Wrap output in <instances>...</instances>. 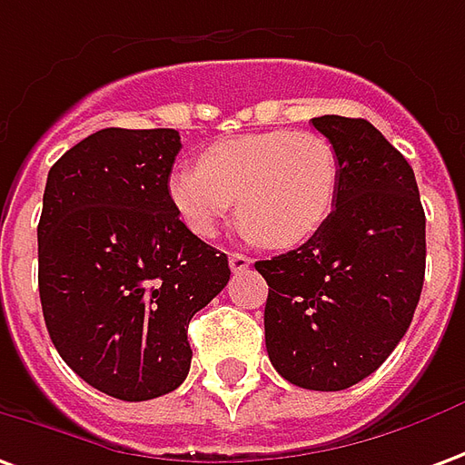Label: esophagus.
Returning <instances> with one entry per match:
<instances>
[{
  "mask_svg": "<svg viewBox=\"0 0 465 465\" xmlns=\"http://www.w3.org/2000/svg\"><path fill=\"white\" fill-rule=\"evenodd\" d=\"M229 266H232V272H243V269H249L252 266V259L243 254H229Z\"/></svg>",
  "mask_w": 465,
  "mask_h": 465,
  "instance_id": "34e87169",
  "label": "esophagus"
}]
</instances>
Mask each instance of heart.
<instances>
[{
	"label": "heart",
	"mask_w": 465,
	"mask_h": 465,
	"mask_svg": "<svg viewBox=\"0 0 465 465\" xmlns=\"http://www.w3.org/2000/svg\"><path fill=\"white\" fill-rule=\"evenodd\" d=\"M337 181V153L324 135L264 131L211 143L199 165H176L168 196L181 222L201 239L216 233L236 199L246 236L287 249L327 222Z\"/></svg>",
	"instance_id": "b5f03b06"
}]
</instances>
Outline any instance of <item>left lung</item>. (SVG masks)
I'll return each mask as SVG.
<instances>
[{
    "mask_svg": "<svg viewBox=\"0 0 465 465\" xmlns=\"http://www.w3.org/2000/svg\"><path fill=\"white\" fill-rule=\"evenodd\" d=\"M312 125L337 153V201L310 242L256 262L269 284L264 337L279 375L345 391L372 375L413 322L425 274V213L411 163L362 118Z\"/></svg>",
    "mask_w": 465,
    "mask_h": 465,
    "instance_id": "left-lung-1",
    "label": "left lung"
}]
</instances>
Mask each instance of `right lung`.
<instances>
[{"label": "right lung", "instance_id": "obj_1", "mask_svg": "<svg viewBox=\"0 0 465 465\" xmlns=\"http://www.w3.org/2000/svg\"><path fill=\"white\" fill-rule=\"evenodd\" d=\"M173 128H105L50 168L37 226L52 345L105 395L141 402L191 368L188 322L229 282V259L178 219Z\"/></svg>", "mask_w": 465, "mask_h": 465}]
</instances>
